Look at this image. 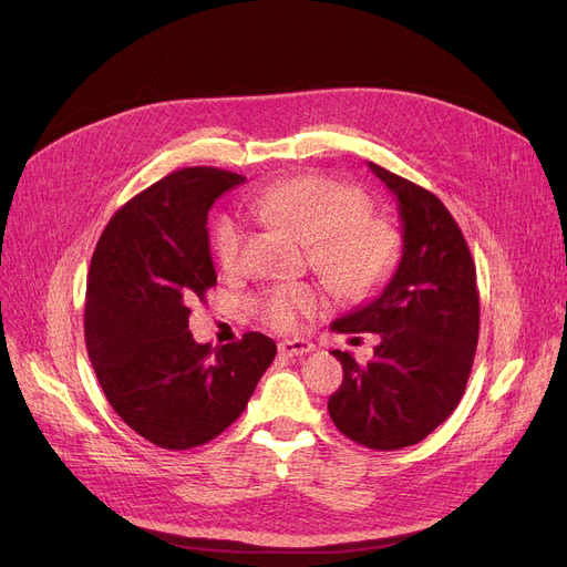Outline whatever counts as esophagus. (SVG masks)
<instances>
[{"label": "esophagus", "mask_w": 567, "mask_h": 567, "mask_svg": "<svg viewBox=\"0 0 567 567\" xmlns=\"http://www.w3.org/2000/svg\"><path fill=\"white\" fill-rule=\"evenodd\" d=\"M279 351H281V355H286V358H292V355H305V353L313 351V344H311V342H307V339L292 337V339H284V342L279 344Z\"/></svg>", "instance_id": "1"}]
</instances>
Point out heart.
Returning a JSON list of instances; mask_svg holds the SVG:
<instances>
[{
    "instance_id": "1",
    "label": "heart",
    "mask_w": 567,
    "mask_h": 567,
    "mask_svg": "<svg viewBox=\"0 0 567 567\" xmlns=\"http://www.w3.org/2000/svg\"><path fill=\"white\" fill-rule=\"evenodd\" d=\"M248 209L265 223L296 235L309 246V260L347 296L370 290L386 275L398 239L389 223L368 216L370 197L355 186L326 176H300L248 195ZM244 228L223 218L214 233V251L223 269L241 260ZM321 300L309 286H275L258 298L265 323L290 330L319 311Z\"/></svg>"
}]
</instances>
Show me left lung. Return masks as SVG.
Returning <instances> with one entry per match:
<instances>
[{
  "instance_id": "left-lung-1",
  "label": "left lung",
  "mask_w": 567,
  "mask_h": 567,
  "mask_svg": "<svg viewBox=\"0 0 567 567\" xmlns=\"http://www.w3.org/2000/svg\"><path fill=\"white\" fill-rule=\"evenodd\" d=\"M398 202L402 256L377 298L334 332H377L374 360L332 351L344 381L328 400L339 433L379 451L412 446L456 410L480 337L477 271L454 216L425 188L368 163Z\"/></svg>"
}]
</instances>
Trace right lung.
<instances>
[{"label":"right lung","mask_w":567,"mask_h":567,"mask_svg":"<svg viewBox=\"0 0 567 567\" xmlns=\"http://www.w3.org/2000/svg\"><path fill=\"white\" fill-rule=\"evenodd\" d=\"M244 181L216 167L161 178L109 220L90 260L87 358L116 414L163 449L220 435L277 355L260 332L212 349L188 330V305L216 286L209 209Z\"/></svg>","instance_id":"obj_1"}]
</instances>
